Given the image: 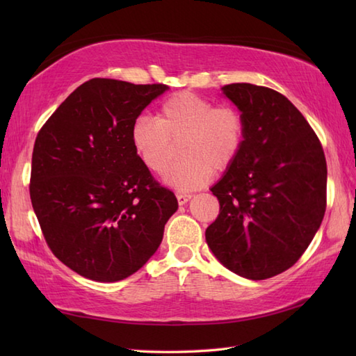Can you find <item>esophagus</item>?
<instances>
[{"mask_svg":"<svg viewBox=\"0 0 356 356\" xmlns=\"http://www.w3.org/2000/svg\"><path fill=\"white\" fill-rule=\"evenodd\" d=\"M176 197H177V202H179V205H185V203L191 199V194H185V193H177L176 194Z\"/></svg>","mask_w":356,"mask_h":356,"instance_id":"esophagus-1","label":"esophagus"}]
</instances>
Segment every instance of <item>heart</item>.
<instances>
[{"label": "heart", "mask_w": 356, "mask_h": 356, "mask_svg": "<svg viewBox=\"0 0 356 356\" xmlns=\"http://www.w3.org/2000/svg\"><path fill=\"white\" fill-rule=\"evenodd\" d=\"M131 145L145 168L162 174L180 147L184 159L165 174V182L180 191L205 185L213 170L223 171L238 157L246 139L243 113L228 104L191 92L165 99L156 118L142 115L131 125Z\"/></svg>", "instance_id": "1"}]
</instances>
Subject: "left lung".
I'll return each mask as SVG.
<instances>
[{
  "label": "left lung",
  "mask_w": 356,
  "mask_h": 356,
  "mask_svg": "<svg viewBox=\"0 0 356 356\" xmlns=\"http://www.w3.org/2000/svg\"><path fill=\"white\" fill-rule=\"evenodd\" d=\"M222 90L243 113L246 139L211 188L220 213L207 228V243L234 274L270 278L298 261L320 228L326 157L312 127L282 93L246 82Z\"/></svg>",
  "instance_id": "8db88e82"
}]
</instances>
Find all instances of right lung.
I'll use <instances>...</instances> for the list:
<instances>
[{
    "label": "right lung",
    "mask_w": 356,
    "mask_h": 356,
    "mask_svg": "<svg viewBox=\"0 0 356 356\" xmlns=\"http://www.w3.org/2000/svg\"><path fill=\"white\" fill-rule=\"evenodd\" d=\"M168 87L95 78L59 105L36 136L30 199L51 252L76 274L119 282L163 238L177 211L131 145V125Z\"/></svg>",
    "instance_id": "right-lung-1"
}]
</instances>
